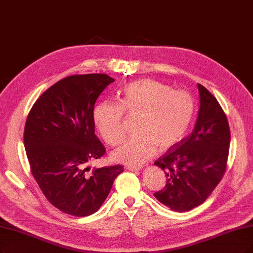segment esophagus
Segmentation results:
<instances>
[{"label":"esophagus","instance_id":"34e87169","mask_svg":"<svg viewBox=\"0 0 253 253\" xmlns=\"http://www.w3.org/2000/svg\"><path fill=\"white\" fill-rule=\"evenodd\" d=\"M127 169L129 171L136 172V171L142 170L143 169V166H141V165H129V166H127Z\"/></svg>","mask_w":253,"mask_h":253}]
</instances>
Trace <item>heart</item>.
Returning a JSON list of instances; mask_svg holds the SVG:
<instances>
[{
    "instance_id": "1",
    "label": "heart",
    "mask_w": 253,
    "mask_h": 253,
    "mask_svg": "<svg viewBox=\"0 0 253 253\" xmlns=\"http://www.w3.org/2000/svg\"><path fill=\"white\" fill-rule=\"evenodd\" d=\"M125 110L138 116L135 134L112 152L117 162L138 164L158 147L167 150L178 144L188 132L195 116V102L185 90L152 79L138 80L124 87L121 103L102 101L93 107L92 120L104 141L117 145L125 133Z\"/></svg>"
}]
</instances>
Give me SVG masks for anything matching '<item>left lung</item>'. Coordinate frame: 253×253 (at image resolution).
<instances>
[{
  "label": "left lung",
  "mask_w": 253,
  "mask_h": 253,
  "mask_svg": "<svg viewBox=\"0 0 253 253\" xmlns=\"http://www.w3.org/2000/svg\"><path fill=\"white\" fill-rule=\"evenodd\" d=\"M198 90L200 107L193 132L154 163L167 177L165 188L154 196L173 211L184 212L202 204L226 170L230 143L226 116L199 83Z\"/></svg>",
  "instance_id": "obj_1"
}]
</instances>
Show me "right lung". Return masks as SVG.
Returning <instances> with one entry per match:
<instances>
[{
    "instance_id": "add662e5",
    "label": "right lung",
    "mask_w": 253,
    "mask_h": 253,
    "mask_svg": "<svg viewBox=\"0 0 253 253\" xmlns=\"http://www.w3.org/2000/svg\"><path fill=\"white\" fill-rule=\"evenodd\" d=\"M114 81L106 74L64 78L36 100L26 121L24 145L33 177L52 205L75 217L96 212L124 170L87 167L105 153L92 110Z\"/></svg>"
}]
</instances>
